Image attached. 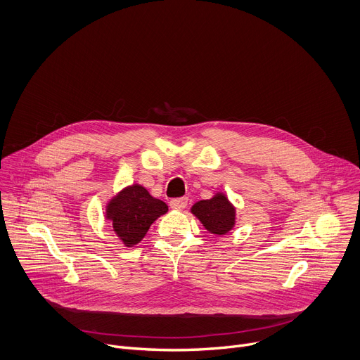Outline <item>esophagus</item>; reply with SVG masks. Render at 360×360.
<instances>
[{
    "mask_svg": "<svg viewBox=\"0 0 360 360\" xmlns=\"http://www.w3.org/2000/svg\"><path fill=\"white\" fill-rule=\"evenodd\" d=\"M169 205H171L172 210H175V211H182L184 208H186L188 199H186V198H176V199H172V200L169 202Z\"/></svg>",
    "mask_w": 360,
    "mask_h": 360,
    "instance_id": "1",
    "label": "esophagus"
}]
</instances>
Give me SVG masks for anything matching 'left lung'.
I'll return each instance as SVG.
<instances>
[{
	"label": "left lung",
	"mask_w": 360,
	"mask_h": 360,
	"mask_svg": "<svg viewBox=\"0 0 360 360\" xmlns=\"http://www.w3.org/2000/svg\"><path fill=\"white\" fill-rule=\"evenodd\" d=\"M191 212L200 221L205 229L218 236L229 233L235 226V208L222 192L215 193L211 199L196 202Z\"/></svg>",
	"instance_id": "obj_1"
}]
</instances>
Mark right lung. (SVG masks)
Instances as JSON below:
<instances>
[{"instance_id": "1", "label": "right lung", "mask_w": 360, "mask_h": 360, "mask_svg": "<svg viewBox=\"0 0 360 360\" xmlns=\"http://www.w3.org/2000/svg\"><path fill=\"white\" fill-rule=\"evenodd\" d=\"M167 212L168 205L138 184L124 188L107 205V219L125 246L139 243L149 226Z\"/></svg>"}]
</instances>
